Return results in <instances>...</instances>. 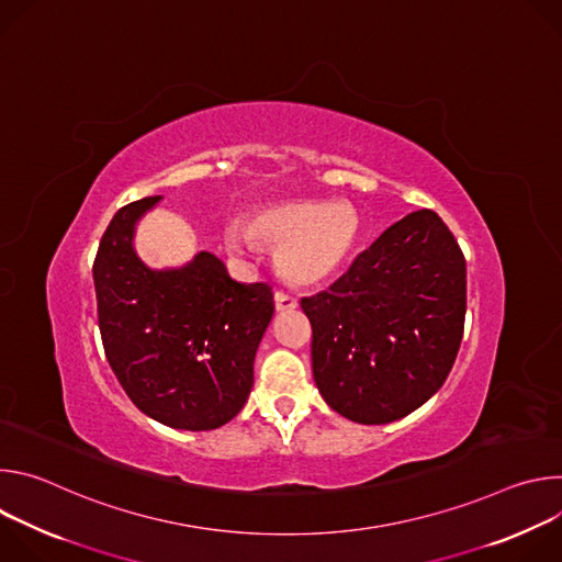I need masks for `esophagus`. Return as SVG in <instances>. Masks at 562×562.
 Listing matches in <instances>:
<instances>
[{
    "mask_svg": "<svg viewBox=\"0 0 562 562\" xmlns=\"http://www.w3.org/2000/svg\"><path fill=\"white\" fill-rule=\"evenodd\" d=\"M297 306V297L284 293V291H276V308L278 311H293Z\"/></svg>",
    "mask_w": 562,
    "mask_h": 562,
    "instance_id": "1",
    "label": "esophagus"
}]
</instances>
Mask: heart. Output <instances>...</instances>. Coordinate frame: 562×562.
Instances as JSON below:
<instances>
[{
	"mask_svg": "<svg viewBox=\"0 0 562 562\" xmlns=\"http://www.w3.org/2000/svg\"><path fill=\"white\" fill-rule=\"evenodd\" d=\"M254 237L280 247L278 269L291 284L313 286L347 265L360 237V217L347 202H282L256 213L249 228H226V243L235 251H251Z\"/></svg>",
	"mask_w": 562,
	"mask_h": 562,
	"instance_id": "b5f03b06",
	"label": "heart"
}]
</instances>
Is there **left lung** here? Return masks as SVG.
<instances>
[{"mask_svg": "<svg viewBox=\"0 0 562 562\" xmlns=\"http://www.w3.org/2000/svg\"><path fill=\"white\" fill-rule=\"evenodd\" d=\"M313 380L360 425H386L442 386L460 349L467 262L429 209L391 224L329 291L302 297Z\"/></svg>", "mask_w": 562, "mask_h": 562, "instance_id": "1", "label": "left lung"}]
</instances>
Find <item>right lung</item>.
<instances>
[{
  "instance_id": "1",
  "label": "right lung",
  "mask_w": 562,
  "mask_h": 562,
  "mask_svg": "<svg viewBox=\"0 0 562 562\" xmlns=\"http://www.w3.org/2000/svg\"><path fill=\"white\" fill-rule=\"evenodd\" d=\"M159 200L122 206L102 235L93 265L100 334L142 414L173 429L209 431L247 403L256 351L276 311L273 291L231 280L209 251L180 269L146 267L133 235Z\"/></svg>"
}]
</instances>
